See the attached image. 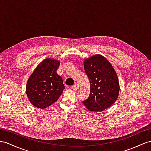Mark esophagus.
Returning <instances> with one entry per match:
<instances>
[{
    "label": "esophagus",
    "instance_id": "obj_1",
    "mask_svg": "<svg viewBox=\"0 0 151 151\" xmlns=\"http://www.w3.org/2000/svg\"><path fill=\"white\" fill-rule=\"evenodd\" d=\"M72 90H78L79 89V85L78 84H75L73 86H72L71 87H70Z\"/></svg>",
    "mask_w": 151,
    "mask_h": 151
}]
</instances>
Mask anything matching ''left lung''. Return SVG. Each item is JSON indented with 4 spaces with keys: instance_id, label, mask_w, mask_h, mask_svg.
<instances>
[{
    "instance_id": "obj_1",
    "label": "left lung",
    "mask_w": 151,
    "mask_h": 151,
    "mask_svg": "<svg viewBox=\"0 0 151 151\" xmlns=\"http://www.w3.org/2000/svg\"><path fill=\"white\" fill-rule=\"evenodd\" d=\"M84 68L90 80V91L89 97L83 103L90 111H102L119 97L118 76L109 61L101 54L86 59Z\"/></svg>"
}]
</instances>
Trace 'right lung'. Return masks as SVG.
<instances>
[{
    "label": "right lung",
    "instance_id": "right-lung-1",
    "mask_svg": "<svg viewBox=\"0 0 151 151\" xmlns=\"http://www.w3.org/2000/svg\"><path fill=\"white\" fill-rule=\"evenodd\" d=\"M60 61L46 58L40 63L29 77L26 94L36 108L44 109L58 101L65 89L63 79L58 75Z\"/></svg>",
    "mask_w": 151,
    "mask_h": 151
}]
</instances>
